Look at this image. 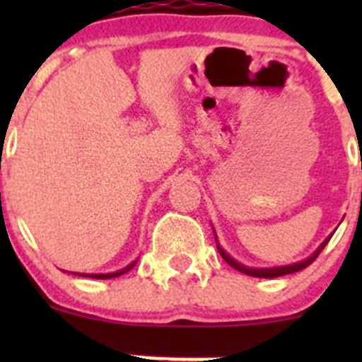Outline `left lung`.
<instances>
[{"mask_svg": "<svg viewBox=\"0 0 362 362\" xmlns=\"http://www.w3.org/2000/svg\"><path fill=\"white\" fill-rule=\"evenodd\" d=\"M331 236L333 235L327 236V238L324 240L319 247H317V250L313 252L312 255H308L306 259H303V261L293 262V264H287V266H275V268H250V266H245V264H242V262L236 261V259H233L228 252L222 249L221 243H218V240H217V235H215V243H217V250H218V254L222 255V259H224L229 266H233L235 269H238L240 273H245V275H249V276H257V279H276V276L291 275V273L299 272V269H305L306 266L312 264V262L319 257V254L322 252L324 247L327 245V242L331 240Z\"/></svg>", "mask_w": 362, "mask_h": 362, "instance_id": "1", "label": "left lung"}]
</instances>
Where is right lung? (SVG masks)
Instances as JSON below:
<instances>
[{
    "label": "right lung",
    "instance_id": "add662e5",
    "mask_svg": "<svg viewBox=\"0 0 362 362\" xmlns=\"http://www.w3.org/2000/svg\"><path fill=\"white\" fill-rule=\"evenodd\" d=\"M136 261H138V259H134V261L131 262V264H127L126 268L119 269V272H113V273H75V275H78V276H89V279H98V280L115 279V276H120V275H124V273L129 272V269L133 268L134 264H136Z\"/></svg>",
    "mask_w": 362,
    "mask_h": 362
}]
</instances>
